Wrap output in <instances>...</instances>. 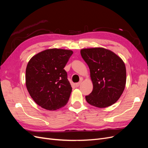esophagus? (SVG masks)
Wrapping results in <instances>:
<instances>
[{"label":"esophagus","mask_w":148,"mask_h":148,"mask_svg":"<svg viewBox=\"0 0 148 148\" xmlns=\"http://www.w3.org/2000/svg\"><path fill=\"white\" fill-rule=\"evenodd\" d=\"M81 83H82V81H80V82H79L78 83H77L75 84V86H77V87H78L79 85H80V84H81Z\"/></svg>","instance_id":"1"}]
</instances>
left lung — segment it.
Returning a JSON list of instances; mask_svg holds the SVG:
<instances>
[{"label": "left lung", "mask_w": 148, "mask_h": 148, "mask_svg": "<svg viewBox=\"0 0 148 148\" xmlns=\"http://www.w3.org/2000/svg\"><path fill=\"white\" fill-rule=\"evenodd\" d=\"M81 55L90 70L92 92L86 100L93 106L104 108L117 102L126 84V68L123 60L102 47L82 49Z\"/></svg>", "instance_id": "left-lung-1"}]
</instances>
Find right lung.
Segmentation results:
<instances>
[{
	"instance_id": "add662e5",
	"label": "right lung",
	"mask_w": 148,
	"mask_h": 148,
	"mask_svg": "<svg viewBox=\"0 0 148 148\" xmlns=\"http://www.w3.org/2000/svg\"><path fill=\"white\" fill-rule=\"evenodd\" d=\"M72 53L65 49H47L29 61L26 86L34 101L42 108L55 110L68 102L72 88L64 69Z\"/></svg>"
}]
</instances>
